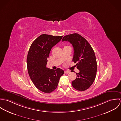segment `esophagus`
<instances>
[{
	"label": "esophagus",
	"instance_id": "obj_1",
	"mask_svg": "<svg viewBox=\"0 0 121 121\" xmlns=\"http://www.w3.org/2000/svg\"><path fill=\"white\" fill-rule=\"evenodd\" d=\"M70 73V72H69V71H65V72H64V73Z\"/></svg>",
	"mask_w": 121,
	"mask_h": 121
}]
</instances>
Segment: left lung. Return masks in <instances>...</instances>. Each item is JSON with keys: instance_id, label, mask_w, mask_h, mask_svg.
<instances>
[{"instance_id": "8db88e82", "label": "left lung", "mask_w": 121, "mask_h": 121, "mask_svg": "<svg viewBox=\"0 0 121 121\" xmlns=\"http://www.w3.org/2000/svg\"><path fill=\"white\" fill-rule=\"evenodd\" d=\"M62 41H69L73 48V61L80 70L76 78L72 82L75 89L83 91L88 89L94 82L97 71V62L95 52L86 39L78 34L65 36Z\"/></svg>"}]
</instances>
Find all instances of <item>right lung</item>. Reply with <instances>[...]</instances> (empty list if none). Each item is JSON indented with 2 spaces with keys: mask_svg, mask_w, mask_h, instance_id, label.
Masks as SVG:
<instances>
[{
  "mask_svg": "<svg viewBox=\"0 0 121 121\" xmlns=\"http://www.w3.org/2000/svg\"><path fill=\"white\" fill-rule=\"evenodd\" d=\"M63 36L43 34L32 44L27 57V68L29 76L35 86L41 91L49 93L58 85L64 74L62 69L47 68V59L52 48L60 41Z\"/></svg>",
  "mask_w": 121,
  "mask_h": 121,
  "instance_id": "right-lung-1",
  "label": "right lung"
}]
</instances>
